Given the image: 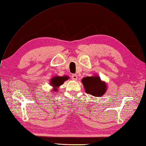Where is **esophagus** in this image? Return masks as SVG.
I'll return each instance as SVG.
<instances>
[{
  "mask_svg": "<svg viewBox=\"0 0 146 146\" xmlns=\"http://www.w3.org/2000/svg\"><path fill=\"white\" fill-rule=\"evenodd\" d=\"M71 77H72V78L73 80H77V75H76V74H72Z\"/></svg>",
  "mask_w": 146,
  "mask_h": 146,
  "instance_id": "1",
  "label": "esophagus"
}]
</instances>
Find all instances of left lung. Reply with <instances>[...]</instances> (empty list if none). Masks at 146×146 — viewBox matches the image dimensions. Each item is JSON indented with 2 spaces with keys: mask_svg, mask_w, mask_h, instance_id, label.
I'll return each instance as SVG.
<instances>
[{
  "mask_svg": "<svg viewBox=\"0 0 146 146\" xmlns=\"http://www.w3.org/2000/svg\"><path fill=\"white\" fill-rule=\"evenodd\" d=\"M82 82L85 92L95 97L102 96L107 90L106 84L98 76L84 77L82 78Z\"/></svg>",
  "mask_w": 146,
  "mask_h": 146,
  "instance_id": "obj_1",
  "label": "left lung"
}]
</instances>
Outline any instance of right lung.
<instances>
[{"label": "right lung", "instance_id": "add662e5", "mask_svg": "<svg viewBox=\"0 0 146 146\" xmlns=\"http://www.w3.org/2000/svg\"><path fill=\"white\" fill-rule=\"evenodd\" d=\"M69 78V77L66 76H64L62 77L55 76L53 77L50 80V85L53 87L54 91L56 92L58 90V87L63 84L64 81L68 80Z\"/></svg>", "mask_w": 146, "mask_h": 146}]
</instances>
